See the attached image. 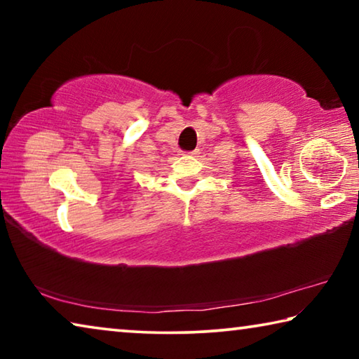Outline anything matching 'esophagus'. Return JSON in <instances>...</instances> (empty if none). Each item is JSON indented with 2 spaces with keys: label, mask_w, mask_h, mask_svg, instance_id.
I'll use <instances>...</instances> for the list:
<instances>
[{
  "label": "esophagus",
  "mask_w": 359,
  "mask_h": 359,
  "mask_svg": "<svg viewBox=\"0 0 359 359\" xmlns=\"http://www.w3.org/2000/svg\"><path fill=\"white\" fill-rule=\"evenodd\" d=\"M190 155H196V151H191V154Z\"/></svg>",
  "instance_id": "1"
}]
</instances>
